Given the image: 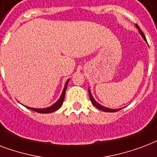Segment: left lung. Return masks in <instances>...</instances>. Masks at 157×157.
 Masks as SVG:
<instances>
[{
	"label": "left lung",
	"instance_id": "8db88e82",
	"mask_svg": "<svg viewBox=\"0 0 157 157\" xmlns=\"http://www.w3.org/2000/svg\"><path fill=\"white\" fill-rule=\"evenodd\" d=\"M135 26H136V28L138 29V32H139V33L141 34V36L143 37V38L144 39V41H146V42H147L146 37L144 36V34H143V33L141 31L140 28L138 27V24H135ZM88 92H89V98H90V100H91V101H92V103L93 104V105H94L95 107H97L98 109H99V110H103V111H105V112H115V111H118V110H120V109H121V108H120V109H110V108H107V107H105V106H103V105H101V104H99V103L96 101L95 99H94V98H93V97H92V93H91V91H90L89 88H88Z\"/></svg>",
	"mask_w": 157,
	"mask_h": 157
}]
</instances>
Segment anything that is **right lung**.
<instances>
[{
    "label": "right lung",
    "instance_id": "right-lung-1",
    "mask_svg": "<svg viewBox=\"0 0 157 157\" xmlns=\"http://www.w3.org/2000/svg\"><path fill=\"white\" fill-rule=\"evenodd\" d=\"M69 80H70V78H69V79L66 81V82H65V87H64L63 92H62L61 95H60L59 98L54 103V104H53V105H52L51 106L47 108H32V107H29V106H26V107L30 109V110H34V111H36V112L42 113V114H48V113L54 112V111H56V110H58V109L61 106V105L63 104V101H64V99H65V91H66V88H67V85H68V82H69Z\"/></svg>",
    "mask_w": 157,
    "mask_h": 157
}]
</instances>
